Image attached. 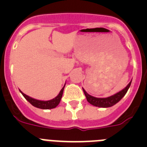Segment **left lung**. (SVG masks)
Returning a JSON list of instances; mask_svg holds the SVG:
<instances>
[{"mask_svg":"<svg viewBox=\"0 0 147 147\" xmlns=\"http://www.w3.org/2000/svg\"><path fill=\"white\" fill-rule=\"evenodd\" d=\"M131 82H132V81L127 85L126 88L121 90L119 93H115V94L113 95V96H111L110 97H107V98H96V97L92 96L89 95L85 91V90L84 88H82V89L83 91H84V93L85 95V96H86L87 100H88V102L90 105L98 107H110L113 106L116 103H118L125 96L127 90H128L129 88L130 87Z\"/></svg>","mask_w":147,"mask_h":147,"instance_id":"left-lung-1","label":"left lung"}]
</instances>
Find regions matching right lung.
Returning a JSON list of instances; mask_svg holds the SVG:
<instances>
[{"label":"right lung","mask_w":147,"mask_h":147,"mask_svg":"<svg viewBox=\"0 0 147 147\" xmlns=\"http://www.w3.org/2000/svg\"><path fill=\"white\" fill-rule=\"evenodd\" d=\"M64 88L65 86L61 89L59 94H58L55 98H53V99L51 100H49V101H41V100L35 99V98H32V97L28 96L26 95L25 93H23L21 90H20V91L23 96L25 97L26 99L31 105H33L34 107H37V108L43 109V110H49V109L55 108V107L59 105V102H60L61 98H62V93H63V90H64Z\"/></svg>","instance_id":"right-lung-1"}]
</instances>
